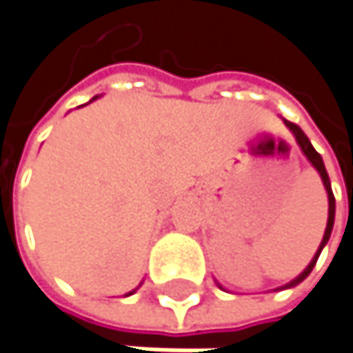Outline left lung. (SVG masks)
I'll list each match as a JSON object with an SVG mask.
<instances>
[{
    "label": "left lung",
    "mask_w": 353,
    "mask_h": 353,
    "mask_svg": "<svg viewBox=\"0 0 353 353\" xmlns=\"http://www.w3.org/2000/svg\"><path fill=\"white\" fill-rule=\"evenodd\" d=\"M283 123L292 130V134L296 135V139H298V143H300L301 152H303V156L310 159V163L318 170V174L321 176V181H323V188H325V192H327V203H330V210H327V225H325V234H323V239H321L320 248H318V252H316V256L312 258L310 261V265L301 272L300 276L296 278V280H292L285 288H292V285H298L301 280H305L307 276H310V272L314 270V265H316V261L320 258L321 250H323V245L327 243V239H330V234H332V228H334V216H336V197H334V192H332V185H330V177H327V172H325V165H323V159L321 156L314 150V145L310 143V139H307V135L301 132L300 128L296 125V123H292V121H288V119H283Z\"/></svg>",
    "instance_id": "1"
}]
</instances>
